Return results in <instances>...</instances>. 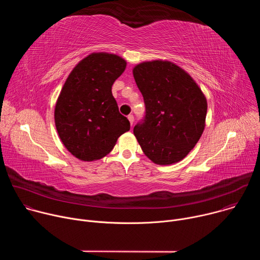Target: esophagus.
Listing matches in <instances>:
<instances>
[{
	"label": "esophagus",
	"instance_id": "esophagus-1",
	"mask_svg": "<svg viewBox=\"0 0 260 260\" xmlns=\"http://www.w3.org/2000/svg\"><path fill=\"white\" fill-rule=\"evenodd\" d=\"M127 118H128L129 122H131V125H133V124H134V120H135V117H134V115H133V114H129V115L127 116Z\"/></svg>",
	"mask_w": 260,
	"mask_h": 260
}]
</instances>
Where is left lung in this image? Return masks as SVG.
<instances>
[{"label":"left lung","instance_id":"left-lung-1","mask_svg":"<svg viewBox=\"0 0 260 260\" xmlns=\"http://www.w3.org/2000/svg\"><path fill=\"white\" fill-rule=\"evenodd\" d=\"M133 74L145 104V115L134 127L143 152L157 165L180 161L204 132L205 95L186 72L170 61L142 62Z\"/></svg>","mask_w":260,"mask_h":260}]
</instances>
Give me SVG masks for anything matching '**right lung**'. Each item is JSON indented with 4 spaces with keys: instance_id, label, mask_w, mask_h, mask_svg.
<instances>
[{
    "instance_id": "add662e5",
    "label": "right lung",
    "mask_w": 260,
    "mask_h": 260,
    "mask_svg": "<svg viewBox=\"0 0 260 260\" xmlns=\"http://www.w3.org/2000/svg\"><path fill=\"white\" fill-rule=\"evenodd\" d=\"M125 67L118 55L92 53L73 69L64 82L54 120L62 144L75 157L100 159L129 131L131 123L120 114L112 94V85Z\"/></svg>"
}]
</instances>
